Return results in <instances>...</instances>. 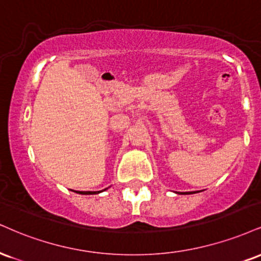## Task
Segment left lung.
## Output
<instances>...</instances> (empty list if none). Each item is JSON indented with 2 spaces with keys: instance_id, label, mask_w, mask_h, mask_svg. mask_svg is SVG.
Instances as JSON below:
<instances>
[{
  "instance_id": "obj_1",
  "label": "left lung",
  "mask_w": 261,
  "mask_h": 261,
  "mask_svg": "<svg viewBox=\"0 0 261 261\" xmlns=\"http://www.w3.org/2000/svg\"><path fill=\"white\" fill-rule=\"evenodd\" d=\"M182 194H190V193H187V192H186V193H182Z\"/></svg>"
}]
</instances>
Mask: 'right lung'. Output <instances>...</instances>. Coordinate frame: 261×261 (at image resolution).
Segmentation results:
<instances>
[{
	"label": "right lung",
	"mask_w": 261,
	"mask_h": 261,
	"mask_svg": "<svg viewBox=\"0 0 261 261\" xmlns=\"http://www.w3.org/2000/svg\"><path fill=\"white\" fill-rule=\"evenodd\" d=\"M81 194H93L95 192H80Z\"/></svg>",
	"instance_id": "1"
}]
</instances>
